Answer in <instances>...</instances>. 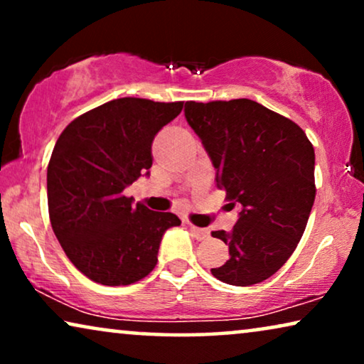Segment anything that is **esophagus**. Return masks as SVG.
Masks as SVG:
<instances>
[{"instance_id":"obj_1","label":"esophagus","mask_w":364,"mask_h":364,"mask_svg":"<svg viewBox=\"0 0 364 364\" xmlns=\"http://www.w3.org/2000/svg\"><path fill=\"white\" fill-rule=\"evenodd\" d=\"M188 228H191L192 235L197 238V240H205V238H208V235H210V232L207 230V228H198V227H193V225H188Z\"/></svg>"}]
</instances>
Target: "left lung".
Returning a JSON list of instances; mask_svg holds the SVG:
<instances>
[{
  "label": "left lung",
  "instance_id": "1",
  "mask_svg": "<svg viewBox=\"0 0 364 364\" xmlns=\"http://www.w3.org/2000/svg\"><path fill=\"white\" fill-rule=\"evenodd\" d=\"M183 112L217 168V187L242 205L230 232H212L230 253L212 275L235 287L267 280L295 252L315 202L311 142L290 119L250 99L191 101Z\"/></svg>",
  "mask_w": 364,
  "mask_h": 364
}]
</instances>
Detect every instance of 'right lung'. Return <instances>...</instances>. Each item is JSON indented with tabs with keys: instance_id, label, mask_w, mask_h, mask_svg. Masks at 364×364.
<instances>
[{
	"instance_id": "right-lung-1",
	"label": "right lung",
	"mask_w": 364,
	"mask_h": 364,
	"mask_svg": "<svg viewBox=\"0 0 364 364\" xmlns=\"http://www.w3.org/2000/svg\"><path fill=\"white\" fill-rule=\"evenodd\" d=\"M183 102L121 97L89 111L59 136L48 166L54 235L73 265L107 287L131 285L157 265L171 212L134 203L124 188L152 167V141Z\"/></svg>"
}]
</instances>
